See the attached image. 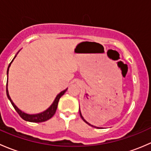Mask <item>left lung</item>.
<instances>
[{
  "mask_svg": "<svg viewBox=\"0 0 151 151\" xmlns=\"http://www.w3.org/2000/svg\"><path fill=\"white\" fill-rule=\"evenodd\" d=\"M80 116H81V118H82V119H83V121H85V123H87V124H88V125H90V126H93V127H95V128H99V127H96V126H93V125H91V124H90V123H88V121H85V120L84 119V118H83V115H82V114H81V112H80Z\"/></svg>",
  "mask_w": 151,
  "mask_h": 151,
  "instance_id": "8db88e82",
  "label": "left lung"
}]
</instances>
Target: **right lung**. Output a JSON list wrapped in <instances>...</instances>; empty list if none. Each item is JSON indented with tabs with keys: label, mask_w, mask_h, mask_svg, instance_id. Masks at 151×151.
I'll return each instance as SVG.
<instances>
[{
	"label": "right lung",
	"mask_w": 151,
	"mask_h": 151,
	"mask_svg": "<svg viewBox=\"0 0 151 151\" xmlns=\"http://www.w3.org/2000/svg\"><path fill=\"white\" fill-rule=\"evenodd\" d=\"M15 58H16V55H15V57L14 58V59ZM14 59L12 60V61L14 60ZM12 61L11 62V63H9V65L8 69H7V74H8V73H9V67L11 66V63H12ZM7 81H8V80H7ZM66 91H67V89L61 91V92H60V93L57 96H56L55 99L54 100V101H53L52 104L51 106H50V107L47 109V110L44 111L43 112H41V113L36 114V115H29V114L25 113V112H22L20 109H19L17 107L16 105L14 104V102L12 101V100L11 99L9 94L8 88H7V85H6L7 97H8L9 99L10 100L11 103H12V106H14V108L15 109V110L17 111V112L19 114V116H20L22 119L25 120V121H29V122H33V123L44 122V121H47V120L50 119V118H51L52 117L55 115V113L56 109H57V107H58V104L59 99H60V97H61L65 93V92H66Z\"/></svg>",
	"instance_id": "add662e5"
}]
</instances>
